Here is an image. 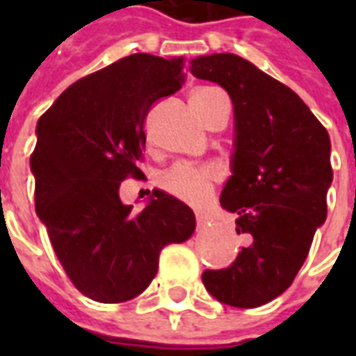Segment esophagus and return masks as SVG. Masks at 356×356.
Returning a JSON list of instances; mask_svg holds the SVG:
<instances>
[{
    "mask_svg": "<svg viewBox=\"0 0 356 356\" xmlns=\"http://www.w3.org/2000/svg\"><path fill=\"white\" fill-rule=\"evenodd\" d=\"M196 221H198V227H206V225H209V217L204 213V211H198L196 213Z\"/></svg>",
    "mask_w": 356,
    "mask_h": 356,
    "instance_id": "1",
    "label": "esophagus"
}]
</instances>
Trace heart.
I'll return each instance as SVG.
<instances>
[{"mask_svg": "<svg viewBox=\"0 0 356 356\" xmlns=\"http://www.w3.org/2000/svg\"><path fill=\"white\" fill-rule=\"evenodd\" d=\"M213 93H217V89H198L193 93L191 101H206ZM217 181H219V171L211 165H173L162 173L158 183L163 193L171 194L179 200L202 204L208 200Z\"/></svg>", "mask_w": 356, "mask_h": 356, "instance_id": "1", "label": "heart"}]
</instances>
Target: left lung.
I'll use <instances>...</instances> for the list:
<instances>
[{
  "label": "left lung",
  "mask_w": 356,
  "mask_h": 356,
  "mask_svg": "<svg viewBox=\"0 0 356 356\" xmlns=\"http://www.w3.org/2000/svg\"><path fill=\"white\" fill-rule=\"evenodd\" d=\"M191 72L231 95L234 154L221 206L246 236L238 257L204 270L202 282L225 305L254 309L290 288L326 221L328 131L288 86L238 55L193 58Z\"/></svg>",
  "instance_id": "obj_1"
}]
</instances>
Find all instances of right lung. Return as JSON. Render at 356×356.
Segmentation results:
<instances>
[{
  "label": "right lung",
  "mask_w": 356,
  "mask_h": 356,
  "mask_svg": "<svg viewBox=\"0 0 356 356\" xmlns=\"http://www.w3.org/2000/svg\"><path fill=\"white\" fill-rule=\"evenodd\" d=\"M183 57L135 53L63 91L38 122L30 168L35 213L68 278L88 298L122 303L145 291L163 246L196 229L194 211L163 191L139 213L120 185L140 179L145 120L185 81Z\"/></svg>",
  "instance_id": "add662e5"
}]
</instances>
